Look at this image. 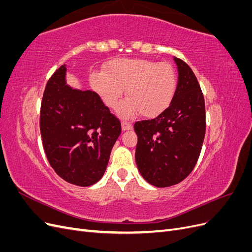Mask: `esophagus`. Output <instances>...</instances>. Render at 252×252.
Listing matches in <instances>:
<instances>
[{
    "label": "esophagus",
    "instance_id": "obj_1",
    "mask_svg": "<svg viewBox=\"0 0 252 252\" xmlns=\"http://www.w3.org/2000/svg\"><path fill=\"white\" fill-rule=\"evenodd\" d=\"M122 129H123V130H130V129H132V125L129 123V122L123 121L122 122Z\"/></svg>",
    "mask_w": 252,
    "mask_h": 252
}]
</instances>
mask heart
<instances>
[{
	"instance_id": "heart-1",
	"label": "heart",
	"mask_w": 252,
	"mask_h": 252,
	"mask_svg": "<svg viewBox=\"0 0 252 252\" xmlns=\"http://www.w3.org/2000/svg\"><path fill=\"white\" fill-rule=\"evenodd\" d=\"M91 85L106 106L117 109L121 98L129 97L121 106L124 118L140 112L155 118L171 104L177 89V74L171 64L146 59H114L104 66V71L94 72Z\"/></svg>"
}]
</instances>
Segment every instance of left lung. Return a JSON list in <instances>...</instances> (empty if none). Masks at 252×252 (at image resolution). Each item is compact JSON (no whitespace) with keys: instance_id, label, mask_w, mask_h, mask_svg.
I'll return each mask as SVG.
<instances>
[{"instance_id":"8db88e82","label":"left lung","mask_w":252,"mask_h":252,"mask_svg":"<svg viewBox=\"0 0 252 252\" xmlns=\"http://www.w3.org/2000/svg\"><path fill=\"white\" fill-rule=\"evenodd\" d=\"M178 85L169 107L152 120L136 122V166L149 184L169 187L194 168L206 131L205 101L195 74L174 57Z\"/></svg>"}]
</instances>
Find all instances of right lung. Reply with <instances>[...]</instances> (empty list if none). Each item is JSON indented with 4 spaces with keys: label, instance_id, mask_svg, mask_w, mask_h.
I'll use <instances>...</instances> for the list:
<instances>
[{
    "label": "right lung",
    "instance_id": "obj_1",
    "mask_svg": "<svg viewBox=\"0 0 252 252\" xmlns=\"http://www.w3.org/2000/svg\"><path fill=\"white\" fill-rule=\"evenodd\" d=\"M65 72L62 65L44 90L40 116L43 147L59 177L86 187L103 177L121 134V122L94 91L67 86Z\"/></svg>",
    "mask_w": 252,
    "mask_h": 252
}]
</instances>
